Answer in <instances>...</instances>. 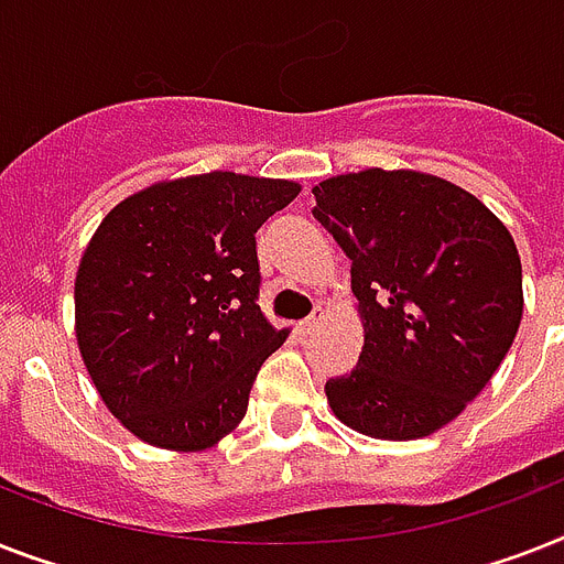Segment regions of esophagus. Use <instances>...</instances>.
I'll return each instance as SVG.
<instances>
[{"instance_id":"obj_1","label":"esophagus","mask_w":564,"mask_h":564,"mask_svg":"<svg viewBox=\"0 0 564 564\" xmlns=\"http://www.w3.org/2000/svg\"><path fill=\"white\" fill-rule=\"evenodd\" d=\"M323 317H326V311H323V308H319V305H317V308L311 311L308 317H305L303 323L296 326V328H300V335H311V332H314V328H317L319 323H323Z\"/></svg>"}]
</instances>
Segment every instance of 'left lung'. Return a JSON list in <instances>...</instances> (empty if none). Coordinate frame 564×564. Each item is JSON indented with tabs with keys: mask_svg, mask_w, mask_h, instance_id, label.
<instances>
[{
	"mask_svg": "<svg viewBox=\"0 0 564 564\" xmlns=\"http://www.w3.org/2000/svg\"><path fill=\"white\" fill-rule=\"evenodd\" d=\"M311 215L352 259L364 352L326 381L335 416L416 440L475 399L516 340L524 294L510 229L475 195L416 171L369 169L314 186Z\"/></svg>",
	"mask_w": 564,
	"mask_h": 564,
	"instance_id": "1",
	"label": "left lung"
}]
</instances>
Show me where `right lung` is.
<instances>
[{"label":"right lung","mask_w":564,"mask_h":564,"mask_svg":"<svg viewBox=\"0 0 564 564\" xmlns=\"http://www.w3.org/2000/svg\"><path fill=\"white\" fill-rule=\"evenodd\" d=\"M296 195L291 180L212 171L156 183L101 220L75 279L78 346L139 440L200 452L245 419L288 337L259 308L256 232Z\"/></svg>","instance_id":"1"}]
</instances>
